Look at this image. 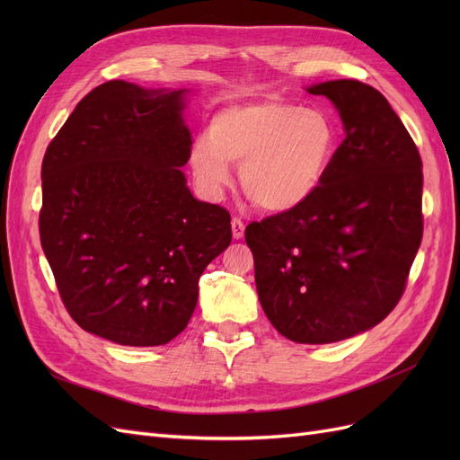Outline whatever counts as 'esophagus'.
Listing matches in <instances>:
<instances>
[{
  "label": "esophagus",
  "instance_id": "obj_1",
  "mask_svg": "<svg viewBox=\"0 0 460 460\" xmlns=\"http://www.w3.org/2000/svg\"><path fill=\"white\" fill-rule=\"evenodd\" d=\"M230 225H232V235H234V240H242L243 234H245L243 220H242V218H232Z\"/></svg>",
  "mask_w": 460,
  "mask_h": 460
}]
</instances>
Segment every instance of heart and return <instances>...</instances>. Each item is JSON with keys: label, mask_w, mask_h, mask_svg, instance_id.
<instances>
[{"label": "heart", "mask_w": 460, "mask_h": 460, "mask_svg": "<svg viewBox=\"0 0 460 460\" xmlns=\"http://www.w3.org/2000/svg\"><path fill=\"white\" fill-rule=\"evenodd\" d=\"M338 146L326 111L270 97L217 109L191 142L190 164L205 196L218 199L232 182L230 163H240L247 198L262 211L289 213L324 184Z\"/></svg>", "instance_id": "1"}]
</instances>
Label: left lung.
Segmentation results:
<instances>
[{
  "instance_id": "8db88e82",
  "label": "left lung",
  "mask_w": 460,
  "mask_h": 460,
  "mask_svg": "<svg viewBox=\"0 0 460 460\" xmlns=\"http://www.w3.org/2000/svg\"><path fill=\"white\" fill-rule=\"evenodd\" d=\"M336 105L345 137L324 184L252 222L261 307L296 343H333L392 313L422 242V159L385 97L358 80L307 88Z\"/></svg>"
}]
</instances>
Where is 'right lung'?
I'll list each match as a JSON object with an SVG mask.
<instances>
[{
	"label": "right lung",
	"mask_w": 460,
	"mask_h": 460,
	"mask_svg": "<svg viewBox=\"0 0 460 460\" xmlns=\"http://www.w3.org/2000/svg\"><path fill=\"white\" fill-rule=\"evenodd\" d=\"M184 93L109 80L41 161L40 242L65 309L120 345L174 340L199 276L232 242L230 213L193 198L180 171L191 149Z\"/></svg>",
	"instance_id": "right-lung-1"
}]
</instances>
